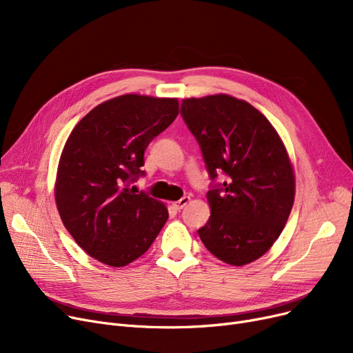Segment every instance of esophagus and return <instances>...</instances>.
Returning a JSON list of instances; mask_svg holds the SVG:
<instances>
[{
  "instance_id": "1",
  "label": "esophagus",
  "mask_w": 353,
  "mask_h": 353,
  "mask_svg": "<svg viewBox=\"0 0 353 353\" xmlns=\"http://www.w3.org/2000/svg\"><path fill=\"white\" fill-rule=\"evenodd\" d=\"M190 201V197L189 196H184V197H181L180 200H177V201H174L173 203V206H174V209H177V210H180V209H183L184 206L188 205V203Z\"/></svg>"
}]
</instances>
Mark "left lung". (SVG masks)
<instances>
[{"label":"left lung","mask_w":353,"mask_h":353,"mask_svg":"<svg viewBox=\"0 0 353 353\" xmlns=\"http://www.w3.org/2000/svg\"><path fill=\"white\" fill-rule=\"evenodd\" d=\"M212 180L210 217L197 230L221 262L248 265L281 236L294 200L286 148L269 120L243 100L216 94L181 101ZM224 174V181L215 179Z\"/></svg>","instance_id":"8db88e82"}]
</instances>
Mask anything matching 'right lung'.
Listing matches in <instances>:
<instances>
[{
    "label": "right lung",
    "mask_w": 353,
    "mask_h": 353,
    "mask_svg": "<svg viewBox=\"0 0 353 353\" xmlns=\"http://www.w3.org/2000/svg\"><path fill=\"white\" fill-rule=\"evenodd\" d=\"M179 114L176 99L124 94L92 108L61 153L55 203L76 243L121 268L148 250L169 219L163 203L137 193L144 152Z\"/></svg>",
    "instance_id": "obj_1"
}]
</instances>
